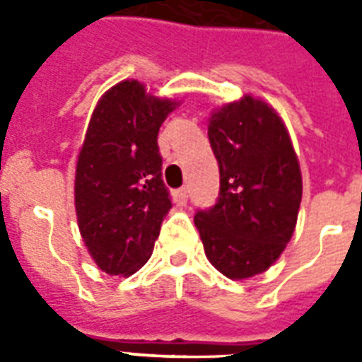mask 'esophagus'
Here are the masks:
<instances>
[{
  "instance_id": "34e87169",
  "label": "esophagus",
  "mask_w": 362,
  "mask_h": 362,
  "mask_svg": "<svg viewBox=\"0 0 362 362\" xmlns=\"http://www.w3.org/2000/svg\"><path fill=\"white\" fill-rule=\"evenodd\" d=\"M175 199H176V203L180 204V206H184V204L187 203V187H180V189H176Z\"/></svg>"
}]
</instances>
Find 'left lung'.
<instances>
[{
  "instance_id": "1",
  "label": "left lung",
  "mask_w": 362,
  "mask_h": 362,
  "mask_svg": "<svg viewBox=\"0 0 362 362\" xmlns=\"http://www.w3.org/2000/svg\"><path fill=\"white\" fill-rule=\"evenodd\" d=\"M209 141L220 167V197L197 210L195 226L221 274L252 278L280 257L297 226V153L278 112L252 95L212 112Z\"/></svg>"
}]
</instances>
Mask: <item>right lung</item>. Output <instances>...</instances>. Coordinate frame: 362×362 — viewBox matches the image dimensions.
I'll list each match as a JSON object with an SVG mask.
<instances>
[{
  "label": "right lung",
  "mask_w": 362,
  "mask_h": 362,
  "mask_svg": "<svg viewBox=\"0 0 362 362\" xmlns=\"http://www.w3.org/2000/svg\"><path fill=\"white\" fill-rule=\"evenodd\" d=\"M176 105L124 81L105 92L90 118L76 161V220L90 255L110 276L146 263L173 206L158 133Z\"/></svg>",
  "instance_id": "1"
}]
</instances>
